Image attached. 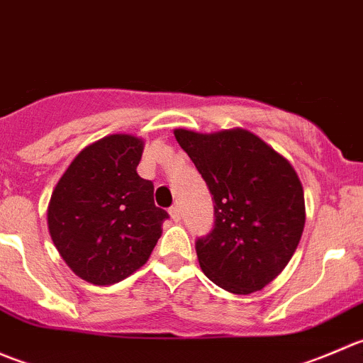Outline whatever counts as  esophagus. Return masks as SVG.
<instances>
[{
	"mask_svg": "<svg viewBox=\"0 0 363 363\" xmlns=\"http://www.w3.org/2000/svg\"><path fill=\"white\" fill-rule=\"evenodd\" d=\"M170 216L174 221H179L181 219V208H179V205H174V207H170Z\"/></svg>",
	"mask_w": 363,
	"mask_h": 363,
	"instance_id": "obj_1",
	"label": "esophagus"
}]
</instances>
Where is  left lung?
<instances>
[{
    "label": "left lung",
    "instance_id": "left-lung-1",
    "mask_svg": "<svg viewBox=\"0 0 363 363\" xmlns=\"http://www.w3.org/2000/svg\"><path fill=\"white\" fill-rule=\"evenodd\" d=\"M174 135L214 202V225L195 240L203 274L230 294L262 290L288 265L302 237L306 207L298 175L251 131Z\"/></svg>",
    "mask_w": 363,
    "mask_h": 363
}]
</instances>
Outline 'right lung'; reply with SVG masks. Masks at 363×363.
Masks as SVG:
<instances>
[{"instance_id":"add662e5","label":"right lung","mask_w":363,"mask_h":363,"mask_svg":"<svg viewBox=\"0 0 363 363\" xmlns=\"http://www.w3.org/2000/svg\"><path fill=\"white\" fill-rule=\"evenodd\" d=\"M144 142L111 135L84 149L49 203V232L69 269L87 283L113 284L140 269L168 212L155 186L137 174Z\"/></svg>"}]
</instances>
